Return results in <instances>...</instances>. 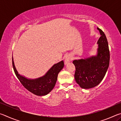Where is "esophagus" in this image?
I'll use <instances>...</instances> for the list:
<instances>
[{
  "mask_svg": "<svg viewBox=\"0 0 121 121\" xmlns=\"http://www.w3.org/2000/svg\"><path fill=\"white\" fill-rule=\"evenodd\" d=\"M71 60H72V57H71L70 55H67V56L65 57V64L67 65V63L70 62Z\"/></svg>",
  "mask_w": 121,
  "mask_h": 121,
  "instance_id": "34e87169",
  "label": "esophagus"
}]
</instances>
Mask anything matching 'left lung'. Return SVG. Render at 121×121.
<instances>
[{
    "label": "left lung",
    "mask_w": 121,
    "mask_h": 121,
    "mask_svg": "<svg viewBox=\"0 0 121 121\" xmlns=\"http://www.w3.org/2000/svg\"><path fill=\"white\" fill-rule=\"evenodd\" d=\"M97 29L101 35L98 41L97 56L73 62L76 68L75 81L83 89H90L99 84L109 65L110 53L107 38L101 29L99 28Z\"/></svg>",
    "instance_id": "left-lung-1"
}]
</instances>
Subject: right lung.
<instances>
[{
  "mask_svg": "<svg viewBox=\"0 0 121 121\" xmlns=\"http://www.w3.org/2000/svg\"><path fill=\"white\" fill-rule=\"evenodd\" d=\"M12 65L16 77L22 85L34 95L43 96L48 95L56 85L59 73L64 67V62L61 61L53 65L44 76L36 79H28L18 73L12 58Z\"/></svg>",
  "mask_w": 121,
  "mask_h": 121,
  "instance_id": "obj_1",
  "label": "right lung"
}]
</instances>
